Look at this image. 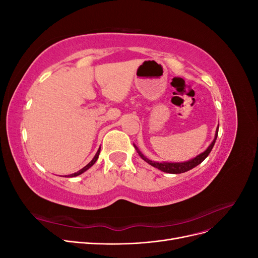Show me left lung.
I'll use <instances>...</instances> for the list:
<instances>
[{
	"instance_id": "1",
	"label": "left lung",
	"mask_w": 258,
	"mask_h": 258,
	"mask_svg": "<svg viewBox=\"0 0 258 258\" xmlns=\"http://www.w3.org/2000/svg\"><path fill=\"white\" fill-rule=\"evenodd\" d=\"M217 135H218V127L216 129L215 138L213 140V142L210 144V146L207 148V150L204 153H201L200 155H198L197 157H195L194 159H191L189 161H185V162H156V161H152L150 159H147L145 156L141 152H140V150L136 145H135V148L137 150L138 154L140 155V157H141L143 160H145L147 163H150L151 166L163 171V172L171 173V174H178V173H184V172H186V171H189L192 168L197 167L198 165H200V163L208 157L209 154L211 153V151H212V148H213V146L215 144Z\"/></svg>"
}]
</instances>
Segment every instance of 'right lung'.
<instances>
[{
  "instance_id": "1",
  "label": "right lung",
  "mask_w": 258,
  "mask_h": 258,
  "mask_svg": "<svg viewBox=\"0 0 258 258\" xmlns=\"http://www.w3.org/2000/svg\"><path fill=\"white\" fill-rule=\"evenodd\" d=\"M99 154H100V148H99V150H98V152H97V154L95 155V157H93V159L88 163V165L87 166H85L83 169H81L80 171H77V172H75V173H73V174H70V175H68V177H74V176H77V175H80V174H82V173H84L85 172V171L86 170H88L92 165H93V163H95L96 161H97V159L99 158Z\"/></svg>"
}]
</instances>
